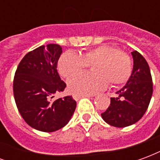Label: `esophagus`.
Here are the masks:
<instances>
[{
  "mask_svg": "<svg viewBox=\"0 0 160 160\" xmlns=\"http://www.w3.org/2000/svg\"><path fill=\"white\" fill-rule=\"evenodd\" d=\"M90 98V96L89 95H77V94H73V99H75V100H79V99H80L81 98Z\"/></svg>",
  "mask_w": 160,
  "mask_h": 160,
  "instance_id": "1",
  "label": "esophagus"
}]
</instances>
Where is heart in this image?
Segmentation results:
<instances>
[{"label": "heart", "mask_w": 160, "mask_h": 160, "mask_svg": "<svg viewBox=\"0 0 160 160\" xmlns=\"http://www.w3.org/2000/svg\"><path fill=\"white\" fill-rule=\"evenodd\" d=\"M92 68L93 73L74 75L68 81V89L77 95H88L103 89L110 82L111 86L125 83L132 73V61L126 53L117 47L100 45L80 53L66 52L60 57L58 70L65 78Z\"/></svg>", "instance_id": "heart-1"}]
</instances>
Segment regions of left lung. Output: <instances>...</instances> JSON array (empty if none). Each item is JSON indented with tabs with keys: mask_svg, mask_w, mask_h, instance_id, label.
Masks as SVG:
<instances>
[{
	"mask_svg": "<svg viewBox=\"0 0 160 160\" xmlns=\"http://www.w3.org/2000/svg\"><path fill=\"white\" fill-rule=\"evenodd\" d=\"M134 66L129 79L111 98V104L101 117L105 122L124 128L137 122L147 111L152 95V80L147 61L140 53L131 52Z\"/></svg>",
	"mask_w": 160,
	"mask_h": 160,
	"instance_id": "8db88e82",
	"label": "left lung"
}]
</instances>
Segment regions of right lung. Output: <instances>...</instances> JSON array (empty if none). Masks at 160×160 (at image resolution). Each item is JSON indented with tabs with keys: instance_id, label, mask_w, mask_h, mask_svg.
<instances>
[{
	"instance_id": "1",
	"label": "right lung",
	"mask_w": 160,
	"mask_h": 160,
	"mask_svg": "<svg viewBox=\"0 0 160 160\" xmlns=\"http://www.w3.org/2000/svg\"><path fill=\"white\" fill-rule=\"evenodd\" d=\"M62 47L50 43L27 53L19 62L13 79V95L23 119L42 132H54L69 122L76 108L72 96L52 100L66 83L57 72Z\"/></svg>"
}]
</instances>
